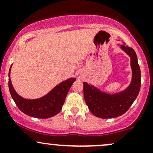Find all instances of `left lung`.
<instances>
[{
	"label": "left lung",
	"mask_w": 153,
	"mask_h": 153,
	"mask_svg": "<svg viewBox=\"0 0 153 153\" xmlns=\"http://www.w3.org/2000/svg\"><path fill=\"white\" fill-rule=\"evenodd\" d=\"M120 48L130 58L132 80L128 87L116 93H105L91 84L83 82V94L90 111L100 118H113L128 111L137 98L140 89L141 73L137 55L133 49L126 43Z\"/></svg>",
	"instance_id": "1"
}]
</instances>
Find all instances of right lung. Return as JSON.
<instances>
[{
	"label": "right lung",
	"mask_w": 153,
	"mask_h": 153,
	"mask_svg": "<svg viewBox=\"0 0 153 153\" xmlns=\"http://www.w3.org/2000/svg\"><path fill=\"white\" fill-rule=\"evenodd\" d=\"M11 67L8 73V87L12 98L23 113L37 118H49L57 115L61 110L70 88L76 80L71 78L61 82L40 98L27 99L18 95L13 87L10 78Z\"/></svg>",
	"instance_id": "1"
}]
</instances>
